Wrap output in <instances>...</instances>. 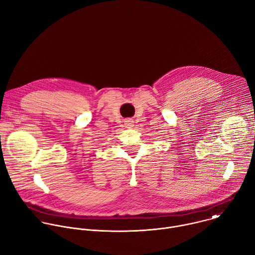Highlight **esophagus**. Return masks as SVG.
I'll return each mask as SVG.
<instances>
[{
	"instance_id": "1",
	"label": "esophagus",
	"mask_w": 255,
	"mask_h": 255,
	"mask_svg": "<svg viewBox=\"0 0 255 255\" xmlns=\"http://www.w3.org/2000/svg\"><path fill=\"white\" fill-rule=\"evenodd\" d=\"M125 126L126 128H132L134 126V121L132 119H127L125 121Z\"/></svg>"
}]
</instances>
